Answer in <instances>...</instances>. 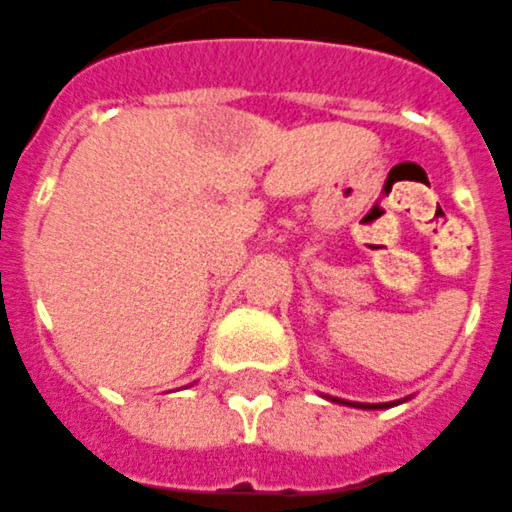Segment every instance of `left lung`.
Instances as JSON below:
<instances>
[{
  "mask_svg": "<svg viewBox=\"0 0 512 512\" xmlns=\"http://www.w3.org/2000/svg\"><path fill=\"white\" fill-rule=\"evenodd\" d=\"M332 402L350 404V407H361V410H384V407H389V404H358V402H345V399H332Z\"/></svg>",
  "mask_w": 512,
  "mask_h": 512,
  "instance_id": "1",
  "label": "left lung"
}]
</instances>
